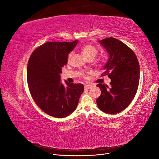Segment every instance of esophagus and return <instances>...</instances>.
Masks as SVG:
<instances>
[{
  "instance_id": "esophagus-1",
  "label": "esophagus",
  "mask_w": 159,
  "mask_h": 159,
  "mask_svg": "<svg viewBox=\"0 0 159 159\" xmlns=\"http://www.w3.org/2000/svg\"><path fill=\"white\" fill-rule=\"evenodd\" d=\"M91 85H85V89H89V88H91Z\"/></svg>"
}]
</instances>
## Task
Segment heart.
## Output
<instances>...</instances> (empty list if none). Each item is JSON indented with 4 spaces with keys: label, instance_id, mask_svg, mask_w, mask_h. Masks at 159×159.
Masks as SVG:
<instances>
[{
    "label": "heart",
    "instance_id": "b5f03b06",
    "mask_svg": "<svg viewBox=\"0 0 159 159\" xmlns=\"http://www.w3.org/2000/svg\"><path fill=\"white\" fill-rule=\"evenodd\" d=\"M81 51L82 52L84 56L88 59L90 58V57H93V58H94L98 52L97 48L91 44H85L83 45L81 47ZM72 54H73V52L69 53L68 55V61H70L71 60ZM80 76L81 78H85V75L84 73H81L80 74Z\"/></svg>",
    "mask_w": 159,
    "mask_h": 159
}]
</instances>
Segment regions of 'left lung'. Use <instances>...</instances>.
Wrapping results in <instances>:
<instances>
[{"label": "left lung", "mask_w": 159, "mask_h": 159, "mask_svg": "<svg viewBox=\"0 0 159 159\" xmlns=\"http://www.w3.org/2000/svg\"><path fill=\"white\" fill-rule=\"evenodd\" d=\"M109 54L102 76L111 80L110 87L99 84L102 94L96 100L102 111L115 114L122 111L131 103L139 84V64L134 52L123 42L114 38L99 41Z\"/></svg>", "instance_id": "obj_1"}]
</instances>
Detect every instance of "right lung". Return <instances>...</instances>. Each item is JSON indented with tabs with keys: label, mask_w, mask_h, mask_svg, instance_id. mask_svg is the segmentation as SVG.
Returning a JSON list of instances; mask_svg holds the SVG:
<instances>
[{
	"label": "right lung",
	"mask_w": 159,
	"mask_h": 159,
	"mask_svg": "<svg viewBox=\"0 0 159 159\" xmlns=\"http://www.w3.org/2000/svg\"><path fill=\"white\" fill-rule=\"evenodd\" d=\"M50 42L38 46L30 57L27 82L32 99L43 111L50 116L64 118L74 111L80 95L81 84L60 83L61 68L68 62V55L78 44Z\"/></svg>",
	"instance_id": "obj_1"
}]
</instances>
